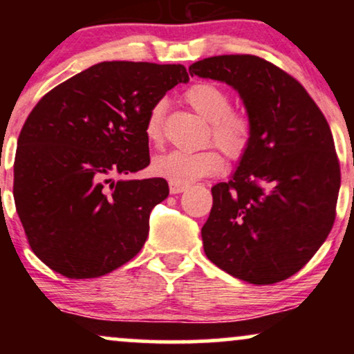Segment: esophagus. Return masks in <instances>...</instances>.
<instances>
[{
	"label": "esophagus",
	"instance_id": "obj_1",
	"mask_svg": "<svg viewBox=\"0 0 354 354\" xmlns=\"http://www.w3.org/2000/svg\"><path fill=\"white\" fill-rule=\"evenodd\" d=\"M188 188V185H181V183H174V181H169V191H171V194H180L183 191H186Z\"/></svg>",
	"mask_w": 354,
	"mask_h": 354
}]
</instances>
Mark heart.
<instances>
[{"instance_id": "heart-1", "label": "heart", "mask_w": 354, "mask_h": 354, "mask_svg": "<svg viewBox=\"0 0 354 354\" xmlns=\"http://www.w3.org/2000/svg\"><path fill=\"white\" fill-rule=\"evenodd\" d=\"M186 101L198 115L211 123V135L214 143L230 158L245 154L251 138V123L243 113L231 111L230 95L213 83L193 84L186 91ZM166 101L160 100L149 109L145 124L148 141L158 145L163 141V118ZM151 169L158 176L168 181L189 185L205 176L216 174L223 169V158L216 149L206 148L200 151H171L160 154L153 160Z\"/></svg>"}]
</instances>
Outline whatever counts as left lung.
<instances>
[{
	"mask_svg": "<svg viewBox=\"0 0 354 354\" xmlns=\"http://www.w3.org/2000/svg\"><path fill=\"white\" fill-rule=\"evenodd\" d=\"M189 75L238 91L251 123L236 171L211 188L205 253L243 281H283L310 261L335 223L341 174L330 124L293 76L258 56H213L191 64Z\"/></svg>",
	"mask_w": 354,
	"mask_h": 354,
	"instance_id": "obj_1",
	"label": "left lung"
}]
</instances>
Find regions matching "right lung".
I'll return each instance as SVG.
<instances>
[{
    "instance_id": "1",
    "label": "right lung",
    "mask_w": 354,
    "mask_h": 354,
    "mask_svg": "<svg viewBox=\"0 0 354 354\" xmlns=\"http://www.w3.org/2000/svg\"><path fill=\"white\" fill-rule=\"evenodd\" d=\"M188 81L183 64L104 61L53 88L30 113L13 194L31 250L53 271L98 278L140 253L149 213L169 188L163 178L124 176L149 165V109Z\"/></svg>"
}]
</instances>
